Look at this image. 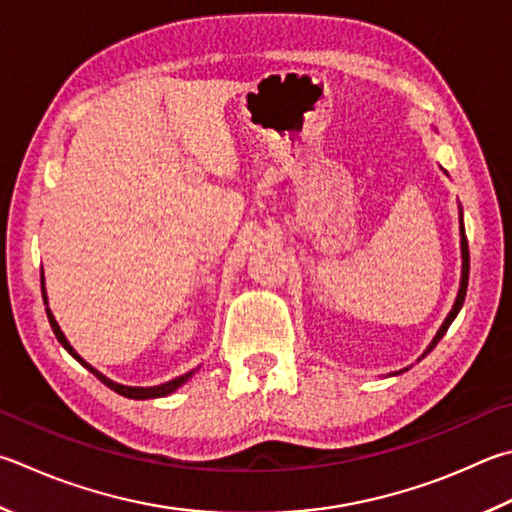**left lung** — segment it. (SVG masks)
<instances>
[{"instance_id": "8db88e82", "label": "left lung", "mask_w": 512, "mask_h": 512, "mask_svg": "<svg viewBox=\"0 0 512 512\" xmlns=\"http://www.w3.org/2000/svg\"><path fill=\"white\" fill-rule=\"evenodd\" d=\"M445 172V170H443ZM448 174V172H445ZM459 235H461V282H459V293H457V300H454V304H452V309H450V313H448V318L443 320V324H441V329L436 331V336L432 338V342L430 345H427V349L423 351V356L421 358H425L427 353H430L436 345H439V340L445 336V331L450 329V324L454 322V318H457V313L461 311V306H463V300H466V291H468V275H470V250H468V239H466V228H463V210H461V206H459ZM421 358H418V362H421ZM410 367H405V369H401V371H394V374H389V376H398V374H403V371H407Z\"/></svg>"}]
</instances>
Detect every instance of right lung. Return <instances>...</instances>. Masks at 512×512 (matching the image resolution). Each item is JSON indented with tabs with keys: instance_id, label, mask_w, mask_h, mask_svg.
I'll return each instance as SVG.
<instances>
[{
	"instance_id": "right-lung-1",
	"label": "right lung",
	"mask_w": 512,
	"mask_h": 512,
	"mask_svg": "<svg viewBox=\"0 0 512 512\" xmlns=\"http://www.w3.org/2000/svg\"><path fill=\"white\" fill-rule=\"evenodd\" d=\"M42 297H44V304H46V315H49V324H51V329H53L55 338H58L60 345H62L64 349H67V351L71 353V356L80 362L82 367L89 369L91 374H94L102 385H107L109 389H114V392L120 394V396L134 398V401H145V398H161V396H167V394L176 392V389L188 383L194 371H197V369H192V371H188V374H183V376H179V378H172V380H167V383L154 385V387H129V385H120V383H116V380H111V378H107L105 374H100V371H98L96 367H91L89 362H87L85 358H82L76 349L71 347V342L67 340V336H64L62 329H60V324H58V320L53 318V313H51V309H49V297H46V288H44V271H42Z\"/></svg>"
}]
</instances>
